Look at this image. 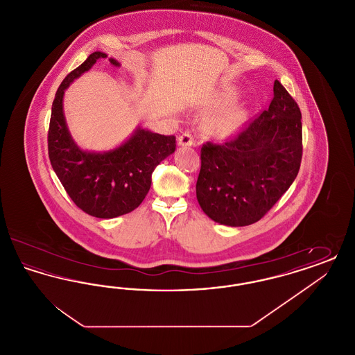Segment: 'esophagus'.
<instances>
[{
  "label": "esophagus",
  "instance_id": "34e87169",
  "mask_svg": "<svg viewBox=\"0 0 355 355\" xmlns=\"http://www.w3.org/2000/svg\"><path fill=\"white\" fill-rule=\"evenodd\" d=\"M194 144H196V139L190 133H184L178 137V146L186 148V146H193Z\"/></svg>",
  "mask_w": 355,
  "mask_h": 355
}]
</instances>
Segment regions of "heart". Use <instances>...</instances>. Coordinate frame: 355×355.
Segmentation results:
<instances>
[{
    "mask_svg": "<svg viewBox=\"0 0 355 355\" xmlns=\"http://www.w3.org/2000/svg\"><path fill=\"white\" fill-rule=\"evenodd\" d=\"M248 119V114L241 107H230L213 116L206 123V132L210 137L225 139L238 133Z\"/></svg>",
    "mask_w": 355,
    "mask_h": 355,
    "instance_id": "heart-1",
    "label": "heart"
}]
</instances>
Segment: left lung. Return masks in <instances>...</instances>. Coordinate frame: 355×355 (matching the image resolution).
I'll list each match as a JSON object with an SVG mask.
<instances>
[{"label": "left lung", "mask_w": 355, "mask_h": 355, "mask_svg": "<svg viewBox=\"0 0 355 355\" xmlns=\"http://www.w3.org/2000/svg\"><path fill=\"white\" fill-rule=\"evenodd\" d=\"M270 106L225 145L201 149L197 200L210 220L248 226L261 220L294 182L302 158L301 110L274 81Z\"/></svg>", "instance_id": "8db88e82"}]
</instances>
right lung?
I'll use <instances>...</instances> for the list:
<instances>
[{
  "label": "right lung",
  "instance_id": "1",
  "mask_svg": "<svg viewBox=\"0 0 355 355\" xmlns=\"http://www.w3.org/2000/svg\"><path fill=\"white\" fill-rule=\"evenodd\" d=\"M105 58L106 53H92L60 85L51 105L48 149L51 168L73 202L89 216L109 220L133 211L145 200L153 171L175 150V137L137 126L130 137L110 150L94 152L78 146L64 114L65 90ZM109 62L121 67L114 58Z\"/></svg>",
  "mask_w": 355,
  "mask_h": 355
}]
</instances>
